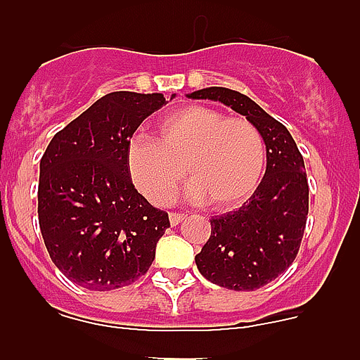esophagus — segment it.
Wrapping results in <instances>:
<instances>
[{"mask_svg":"<svg viewBox=\"0 0 360 360\" xmlns=\"http://www.w3.org/2000/svg\"><path fill=\"white\" fill-rule=\"evenodd\" d=\"M184 219H186V214H182V212H171L169 214V224L173 227H176L178 224H182Z\"/></svg>","mask_w":360,"mask_h":360,"instance_id":"obj_1","label":"esophagus"}]
</instances>
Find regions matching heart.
Here are the masks:
<instances>
[{
	"label": "heart",
	"instance_id": "b5f03b06",
	"mask_svg": "<svg viewBox=\"0 0 360 360\" xmlns=\"http://www.w3.org/2000/svg\"><path fill=\"white\" fill-rule=\"evenodd\" d=\"M133 184L155 205H165L186 176V198L216 211L240 207L257 189L266 165L259 129L241 117H225L189 104L162 117L157 139L135 135L126 146Z\"/></svg>",
	"mask_w": 360,
	"mask_h": 360
}]
</instances>
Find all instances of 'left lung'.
<instances>
[{"mask_svg":"<svg viewBox=\"0 0 360 360\" xmlns=\"http://www.w3.org/2000/svg\"><path fill=\"white\" fill-rule=\"evenodd\" d=\"M189 98L216 101L259 129L266 169L249 202L211 219V238L196 254L200 274L231 290H256L294 263L308 216V180L303 155L281 122L240 91L211 86Z\"/></svg>","mask_w":360,"mask_h":360,"instance_id":"1","label":"left lung"}]
</instances>
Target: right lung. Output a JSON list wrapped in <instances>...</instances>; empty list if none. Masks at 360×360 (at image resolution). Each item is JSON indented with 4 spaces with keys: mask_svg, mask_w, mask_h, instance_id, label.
Listing matches in <instances>:
<instances>
[{
    "mask_svg": "<svg viewBox=\"0 0 360 360\" xmlns=\"http://www.w3.org/2000/svg\"><path fill=\"white\" fill-rule=\"evenodd\" d=\"M165 103L162 94L104 95L56 133L41 158V234L57 269L79 287H126L155 259L169 216L135 189L126 146Z\"/></svg>",
    "mask_w": 360,
    "mask_h": 360,
    "instance_id": "add662e5",
    "label": "right lung"
}]
</instances>
